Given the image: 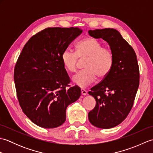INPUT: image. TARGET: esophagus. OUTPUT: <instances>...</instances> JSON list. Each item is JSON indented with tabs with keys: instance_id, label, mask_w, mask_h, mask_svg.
Here are the masks:
<instances>
[{
	"instance_id": "obj_1",
	"label": "esophagus",
	"mask_w": 153,
	"mask_h": 153,
	"mask_svg": "<svg viewBox=\"0 0 153 153\" xmlns=\"http://www.w3.org/2000/svg\"><path fill=\"white\" fill-rule=\"evenodd\" d=\"M81 91H82V94L83 95H86L87 94V91L85 90L84 89H81Z\"/></svg>"
}]
</instances>
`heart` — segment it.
Instances as JSON below:
<instances>
[{
	"label": "heart",
	"mask_w": 153,
	"mask_h": 153,
	"mask_svg": "<svg viewBox=\"0 0 153 153\" xmlns=\"http://www.w3.org/2000/svg\"><path fill=\"white\" fill-rule=\"evenodd\" d=\"M76 53L66 49L61 55L64 67L70 72H75L78 67L79 58L86 61L85 70L80 71L72 77L73 82L79 87H86L99 78L105 77L111 70L114 62L112 50L99 40L87 37L79 42L76 47Z\"/></svg>",
	"instance_id": "obj_1"
}]
</instances>
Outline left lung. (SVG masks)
Segmentation results:
<instances>
[{
    "label": "left lung",
    "instance_id": "obj_1",
    "mask_svg": "<svg viewBox=\"0 0 153 153\" xmlns=\"http://www.w3.org/2000/svg\"><path fill=\"white\" fill-rule=\"evenodd\" d=\"M90 36L108 43L114 54L111 70L102 82L89 92L96 106L88 114L90 123L97 128L109 129L126 119L134 105L139 85V70L136 54L114 29L89 30Z\"/></svg>",
    "mask_w": 153,
    "mask_h": 153
}]
</instances>
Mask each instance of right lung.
<instances>
[{
    "mask_svg": "<svg viewBox=\"0 0 153 153\" xmlns=\"http://www.w3.org/2000/svg\"><path fill=\"white\" fill-rule=\"evenodd\" d=\"M78 27H48L31 37L15 66L14 79L21 108L32 122L54 128L66 121L68 106L81 96L61 60L69 45L82 33Z\"/></svg>",
    "mask_w": 153,
    "mask_h": 153,
    "instance_id": "1",
    "label": "right lung"
}]
</instances>
